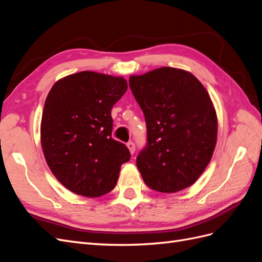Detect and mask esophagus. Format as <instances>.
Instances as JSON below:
<instances>
[{
    "instance_id": "34e87169",
    "label": "esophagus",
    "mask_w": 262,
    "mask_h": 262,
    "mask_svg": "<svg viewBox=\"0 0 262 262\" xmlns=\"http://www.w3.org/2000/svg\"><path fill=\"white\" fill-rule=\"evenodd\" d=\"M126 146H128V148L130 149V153L134 154V152H136V144H134L132 141H129L128 143H126Z\"/></svg>"
}]
</instances>
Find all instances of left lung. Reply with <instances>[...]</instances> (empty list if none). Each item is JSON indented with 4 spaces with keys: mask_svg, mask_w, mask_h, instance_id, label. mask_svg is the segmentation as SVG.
I'll return each mask as SVG.
<instances>
[{
    "mask_svg": "<svg viewBox=\"0 0 262 262\" xmlns=\"http://www.w3.org/2000/svg\"><path fill=\"white\" fill-rule=\"evenodd\" d=\"M129 86L146 122V144L137 157L145 185L164 193L191 186L216 143L217 119L208 92L191 73L167 67L130 76Z\"/></svg>",
    "mask_w": 262,
    "mask_h": 262,
    "instance_id": "1",
    "label": "left lung"
}]
</instances>
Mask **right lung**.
I'll list each match as a JSON object with an SVG mask.
<instances>
[{
	"label": "right lung",
	"mask_w": 262,
	"mask_h": 262,
	"mask_svg": "<svg viewBox=\"0 0 262 262\" xmlns=\"http://www.w3.org/2000/svg\"><path fill=\"white\" fill-rule=\"evenodd\" d=\"M128 90L122 77L84 71L55 83L41 119V145L53 175L71 191L96 198L115 188L131 157L112 138V109Z\"/></svg>",
	"instance_id": "obj_1"
}]
</instances>
